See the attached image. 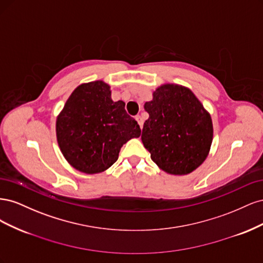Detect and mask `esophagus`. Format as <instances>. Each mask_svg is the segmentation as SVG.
I'll return each mask as SVG.
<instances>
[{
  "instance_id": "esophagus-1",
  "label": "esophagus",
  "mask_w": 263,
  "mask_h": 263,
  "mask_svg": "<svg viewBox=\"0 0 263 263\" xmlns=\"http://www.w3.org/2000/svg\"><path fill=\"white\" fill-rule=\"evenodd\" d=\"M136 119H137V122H138V124L140 126V128H142V125H144V119H142V117L140 115H137Z\"/></svg>"
}]
</instances>
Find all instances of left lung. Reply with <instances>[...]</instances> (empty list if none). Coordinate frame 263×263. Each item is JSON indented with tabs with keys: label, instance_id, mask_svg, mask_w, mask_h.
<instances>
[{
	"label": "left lung",
	"instance_id": "1",
	"mask_svg": "<svg viewBox=\"0 0 263 263\" xmlns=\"http://www.w3.org/2000/svg\"><path fill=\"white\" fill-rule=\"evenodd\" d=\"M149 118L141 140L153 161L166 173L194 171L208 157L213 141L211 115L187 87L163 84L145 103Z\"/></svg>",
	"mask_w": 263,
	"mask_h": 263
}]
</instances>
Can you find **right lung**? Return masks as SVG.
<instances>
[{"label": "right lung", "mask_w": 263, "mask_h": 263, "mask_svg": "<svg viewBox=\"0 0 263 263\" xmlns=\"http://www.w3.org/2000/svg\"><path fill=\"white\" fill-rule=\"evenodd\" d=\"M58 145L77 170L100 173L116 162L124 144L140 136V127L126 113L123 101L110 99L109 85L94 81L79 85L55 123Z\"/></svg>", "instance_id": "right-lung-1"}]
</instances>
